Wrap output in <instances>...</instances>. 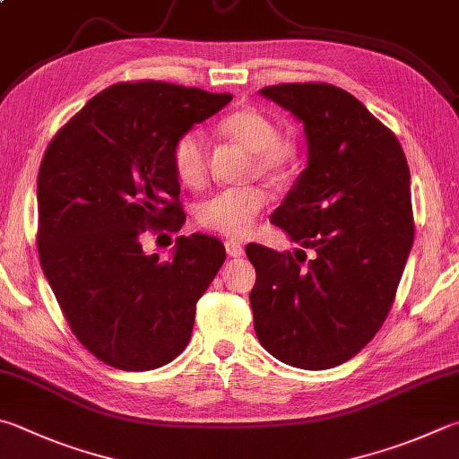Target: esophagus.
Here are the masks:
<instances>
[{
	"label": "esophagus",
	"instance_id": "esophagus-1",
	"mask_svg": "<svg viewBox=\"0 0 459 459\" xmlns=\"http://www.w3.org/2000/svg\"><path fill=\"white\" fill-rule=\"evenodd\" d=\"M224 248H227V255L232 258L245 255V247L240 245L238 240H227V243H224Z\"/></svg>",
	"mask_w": 459,
	"mask_h": 459
}]
</instances>
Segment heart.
Wrapping results in <instances>:
<instances>
[{"instance_id":"b5f03b06","label":"heart","mask_w":459,"mask_h":459,"mask_svg":"<svg viewBox=\"0 0 459 459\" xmlns=\"http://www.w3.org/2000/svg\"><path fill=\"white\" fill-rule=\"evenodd\" d=\"M224 134L256 154V169L266 177H282L295 162V146L279 138L274 122L263 112L245 108L229 114L221 122ZM174 172L182 185L198 188L206 178V143L203 132L190 130L182 134L172 152ZM269 203L263 186L227 188L212 195L198 208L203 227L227 237H245L255 227L256 214Z\"/></svg>"}]
</instances>
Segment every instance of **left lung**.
I'll list each match as a JSON object with an SVG mask.
<instances>
[{"mask_svg": "<svg viewBox=\"0 0 459 459\" xmlns=\"http://www.w3.org/2000/svg\"><path fill=\"white\" fill-rule=\"evenodd\" d=\"M258 94L303 124L307 166L271 216L301 248L247 247L255 333L282 363L337 368L394 303L413 245L410 169L397 138L345 90L281 84ZM305 247L316 253L307 264Z\"/></svg>", "mask_w": 459, "mask_h": 459, "instance_id": "obj_1", "label": "left lung"}]
</instances>
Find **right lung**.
I'll return each instance as SVG.
<instances>
[{"instance_id": "right-lung-1", "label": "right lung", "mask_w": 459, "mask_h": 459, "mask_svg": "<svg viewBox=\"0 0 459 459\" xmlns=\"http://www.w3.org/2000/svg\"><path fill=\"white\" fill-rule=\"evenodd\" d=\"M230 94L166 82L100 91L49 143L38 174L41 271L74 335L126 371L162 368L188 345L198 299L224 263L221 240L178 237L146 255V227L178 230L177 140Z\"/></svg>"}]
</instances>
